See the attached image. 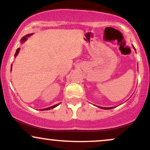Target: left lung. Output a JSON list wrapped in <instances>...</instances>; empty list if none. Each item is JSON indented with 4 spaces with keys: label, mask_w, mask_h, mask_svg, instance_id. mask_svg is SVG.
Returning <instances> with one entry per match:
<instances>
[{
    "label": "left lung",
    "mask_w": 150,
    "mask_h": 150,
    "mask_svg": "<svg viewBox=\"0 0 150 150\" xmlns=\"http://www.w3.org/2000/svg\"><path fill=\"white\" fill-rule=\"evenodd\" d=\"M134 49H135V48H134ZM99 108H101L102 109H111V108H115V107H110V108H103V107H99Z\"/></svg>",
    "instance_id": "8db88e82"
}]
</instances>
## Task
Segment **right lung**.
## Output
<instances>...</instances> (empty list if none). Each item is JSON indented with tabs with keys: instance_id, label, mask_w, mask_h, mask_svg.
Segmentation results:
<instances>
[{
	"instance_id": "right-lung-1",
	"label": "right lung",
	"mask_w": 150,
	"mask_h": 150,
	"mask_svg": "<svg viewBox=\"0 0 150 150\" xmlns=\"http://www.w3.org/2000/svg\"><path fill=\"white\" fill-rule=\"evenodd\" d=\"M31 35L32 34H28V35H26L25 36H24L23 38H22V39H21V42H24L25 41V40H26V39H27V37H28V36H30V35ZM19 50H20V48H18L17 49H16V53H15V57L16 56V55H18V52H19ZM12 67V66H11ZM12 70V69H11ZM60 104V103H58V104H55V105H54V106H51V107H49V108H44V109H42V110H50V109H53V108H54L55 107H56V106H58V105Z\"/></svg>"
}]
</instances>
